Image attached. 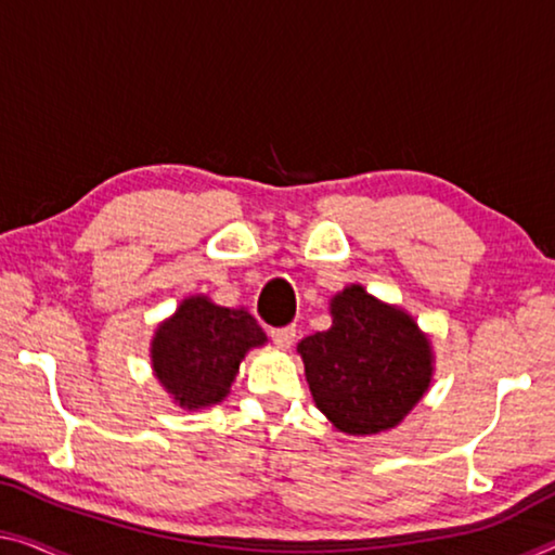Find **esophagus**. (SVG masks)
Masks as SVG:
<instances>
[{
    "instance_id": "34e87169",
    "label": "esophagus",
    "mask_w": 555,
    "mask_h": 555,
    "mask_svg": "<svg viewBox=\"0 0 555 555\" xmlns=\"http://www.w3.org/2000/svg\"><path fill=\"white\" fill-rule=\"evenodd\" d=\"M294 338H296V326L271 328V341H274L279 349H292Z\"/></svg>"
}]
</instances>
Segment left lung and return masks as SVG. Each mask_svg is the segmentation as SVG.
<instances>
[{"label":"left lung","mask_w":555,"mask_h":555,"mask_svg":"<svg viewBox=\"0 0 555 555\" xmlns=\"http://www.w3.org/2000/svg\"><path fill=\"white\" fill-rule=\"evenodd\" d=\"M331 326L296 346L313 403L336 431H391L424 399L434 378V346L401 306L361 284L331 296Z\"/></svg>","instance_id":"left-lung-1"}]
</instances>
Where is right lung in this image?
Here are the masks:
<instances>
[{
    "label": "right lung",
    "mask_w": 555,
    "mask_h": 555,
    "mask_svg": "<svg viewBox=\"0 0 555 555\" xmlns=\"http://www.w3.org/2000/svg\"><path fill=\"white\" fill-rule=\"evenodd\" d=\"M267 341L246 309L192 294L154 328L149 359L156 382L177 406L202 411L227 399L246 353Z\"/></svg>",
    "instance_id": "1"
}]
</instances>
